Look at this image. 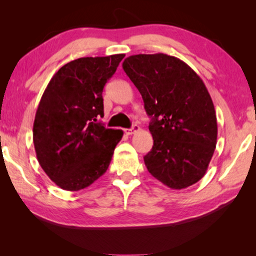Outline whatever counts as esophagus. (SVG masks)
Masks as SVG:
<instances>
[{"mask_svg": "<svg viewBox=\"0 0 256 256\" xmlns=\"http://www.w3.org/2000/svg\"><path fill=\"white\" fill-rule=\"evenodd\" d=\"M138 129H140L138 126L134 124V126H132V128H126V129H124V134H127V135H132V134H134L135 132H138Z\"/></svg>", "mask_w": 256, "mask_h": 256, "instance_id": "34e87169", "label": "esophagus"}]
</instances>
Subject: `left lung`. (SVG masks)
I'll list each match as a JSON object with an SVG mask.
<instances>
[{
  "instance_id": "left-lung-1",
  "label": "left lung",
  "mask_w": 256,
  "mask_h": 256,
  "mask_svg": "<svg viewBox=\"0 0 256 256\" xmlns=\"http://www.w3.org/2000/svg\"><path fill=\"white\" fill-rule=\"evenodd\" d=\"M122 68L152 118L154 146L143 157L146 169L176 190L197 183L208 170L218 135L214 106L200 76L164 54L130 56Z\"/></svg>"
}]
</instances>
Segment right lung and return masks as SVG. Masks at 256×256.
Here are the masks:
<instances>
[{
	"label": "right lung",
	"instance_id": "add662e5",
	"mask_svg": "<svg viewBox=\"0 0 256 256\" xmlns=\"http://www.w3.org/2000/svg\"><path fill=\"white\" fill-rule=\"evenodd\" d=\"M124 54L85 57L52 76L38 104L34 144L45 174L59 188L79 191L110 166L120 129L96 122L104 115L102 90Z\"/></svg>",
	"mask_w": 256,
	"mask_h": 256
}]
</instances>
